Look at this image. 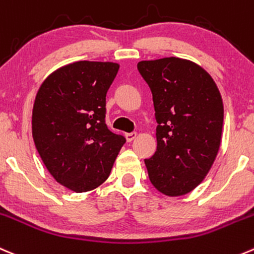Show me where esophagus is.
Instances as JSON below:
<instances>
[{
  "label": "esophagus",
  "instance_id": "34e87169",
  "mask_svg": "<svg viewBox=\"0 0 254 254\" xmlns=\"http://www.w3.org/2000/svg\"><path fill=\"white\" fill-rule=\"evenodd\" d=\"M136 132H127V134H125V139H127V142H131L136 137Z\"/></svg>",
  "mask_w": 254,
  "mask_h": 254
}]
</instances>
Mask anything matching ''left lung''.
Here are the masks:
<instances>
[{
    "label": "left lung",
    "mask_w": 254,
    "mask_h": 254,
    "mask_svg": "<svg viewBox=\"0 0 254 254\" xmlns=\"http://www.w3.org/2000/svg\"><path fill=\"white\" fill-rule=\"evenodd\" d=\"M137 69L152 93L157 123L156 151L145 159L149 179L164 195H186L203 181L220 149V90L202 67L187 59L141 61Z\"/></svg>",
    "instance_id": "obj_1"
}]
</instances>
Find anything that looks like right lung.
I'll return each mask as SVG.
<instances>
[{
	"label": "right lung",
	"mask_w": 254,
	"mask_h": 254,
	"mask_svg": "<svg viewBox=\"0 0 254 254\" xmlns=\"http://www.w3.org/2000/svg\"><path fill=\"white\" fill-rule=\"evenodd\" d=\"M118 70L113 62H74L51 73L37 92L34 145L49 174L74 192L100 186L125 144L105 124V97Z\"/></svg>",
	"instance_id": "right-lung-1"
}]
</instances>
